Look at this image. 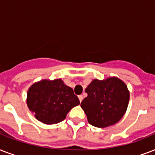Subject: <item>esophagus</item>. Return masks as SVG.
Instances as JSON below:
<instances>
[{
	"label": "esophagus",
	"instance_id": "34e87169",
	"mask_svg": "<svg viewBox=\"0 0 155 155\" xmlns=\"http://www.w3.org/2000/svg\"><path fill=\"white\" fill-rule=\"evenodd\" d=\"M83 99H84V97H83L82 95H80V96H79V100H80V101H82Z\"/></svg>",
	"mask_w": 155,
	"mask_h": 155
}]
</instances>
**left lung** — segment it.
I'll use <instances>...</instances> for the list:
<instances>
[{
  "label": "left lung",
  "mask_w": 155,
  "mask_h": 155,
  "mask_svg": "<svg viewBox=\"0 0 155 155\" xmlns=\"http://www.w3.org/2000/svg\"><path fill=\"white\" fill-rule=\"evenodd\" d=\"M85 92L87 97L81 102V108L93 126L105 128L114 125L127 109L130 92L125 83L117 78L94 80Z\"/></svg>",
  "instance_id": "8db88e82"
}]
</instances>
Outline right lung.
I'll use <instances>...</instances> for the list:
<instances>
[{"label": "right lung", "mask_w": 155, "mask_h": 155, "mask_svg": "<svg viewBox=\"0 0 155 155\" xmlns=\"http://www.w3.org/2000/svg\"><path fill=\"white\" fill-rule=\"evenodd\" d=\"M80 104L73 89L60 79L42 80L30 87L27 105L38 120L51 125L63 121L68 112Z\"/></svg>", "instance_id": "add662e5"}]
</instances>
